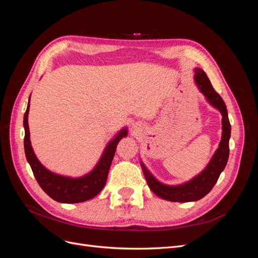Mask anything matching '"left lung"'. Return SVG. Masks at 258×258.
Listing matches in <instances>:
<instances>
[{"instance_id": "left-lung-1", "label": "left lung", "mask_w": 258, "mask_h": 258, "mask_svg": "<svg viewBox=\"0 0 258 258\" xmlns=\"http://www.w3.org/2000/svg\"><path fill=\"white\" fill-rule=\"evenodd\" d=\"M195 82H196L199 90L204 93V96L207 98L210 104L217 108L223 116L222 140L212 159L208 163L207 168L200 174L190 179L189 182L181 185L169 186L160 183L151 174L150 171L141 162L144 176L152 191L155 195H157L158 197L168 201L189 202L204 198L213 188V186L216 184L218 177H220L222 171L225 169L228 161L231 126L228 119L226 104L222 97L214 90L204 70L198 68L195 69Z\"/></svg>"}]
</instances>
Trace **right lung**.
Segmentation results:
<instances>
[{
    "instance_id": "right-lung-1",
    "label": "right lung",
    "mask_w": 258,
    "mask_h": 258,
    "mask_svg": "<svg viewBox=\"0 0 258 258\" xmlns=\"http://www.w3.org/2000/svg\"><path fill=\"white\" fill-rule=\"evenodd\" d=\"M30 107V99L27 111L23 116V127H25V153L29 165L33 171V174L42 189L50 198L62 204H77L96 197L102 190L106 183V178L114 158L117 144L123 137H127V128L121 129L117 136L108 142L107 146L101 156L97 166L91 172L81 177L62 176L50 172L38 161L31 146L30 131L28 124V114Z\"/></svg>"
}]
</instances>
